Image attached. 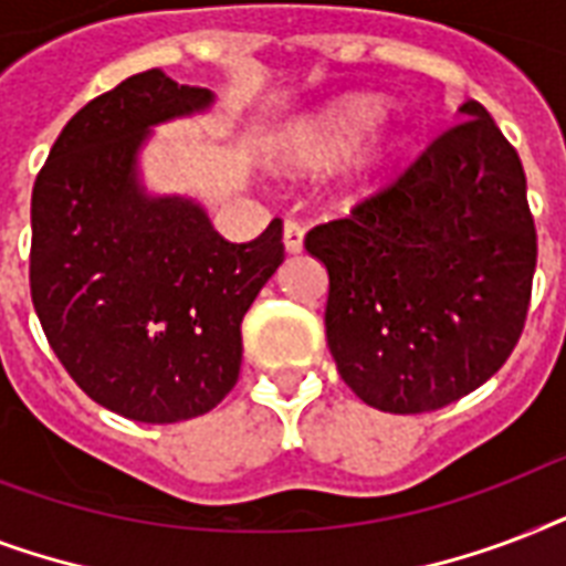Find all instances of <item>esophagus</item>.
I'll return each mask as SVG.
<instances>
[{
	"label": "esophagus",
	"instance_id": "1",
	"mask_svg": "<svg viewBox=\"0 0 566 566\" xmlns=\"http://www.w3.org/2000/svg\"><path fill=\"white\" fill-rule=\"evenodd\" d=\"M302 243H305V229H302L300 222H284V249H287L291 255H296V252H302Z\"/></svg>",
	"mask_w": 566,
	"mask_h": 566
}]
</instances>
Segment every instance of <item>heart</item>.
Wrapping results in <instances>:
<instances>
[{"mask_svg":"<svg viewBox=\"0 0 566 566\" xmlns=\"http://www.w3.org/2000/svg\"><path fill=\"white\" fill-rule=\"evenodd\" d=\"M387 105L385 99L370 96V93H355L344 99L332 102L317 114L293 123L279 140V158L293 170H319L328 164L340 161L349 155L373 128L385 119ZM402 155V137L381 135L370 146H364L349 170H346L344 190L353 199L376 193L387 172L394 170V164Z\"/></svg>","mask_w":566,"mask_h":566,"instance_id":"obj_1","label":"heart"}]
</instances>
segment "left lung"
Segmentation results:
<instances>
[{
	"label": "left lung",
	"mask_w": 566,
	"mask_h": 566,
	"mask_svg": "<svg viewBox=\"0 0 566 566\" xmlns=\"http://www.w3.org/2000/svg\"><path fill=\"white\" fill-rule=\"evenodd\" d=\"M399 179L308 231L328 273L337 373L378 411L422 413L484 385L517 346L537 264L517 149L475 99Z\"/></svg>",
	"instance_id": "left-lung-1"
}]
</instances>
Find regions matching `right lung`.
<instances>
[{"instance_id":"1","label":"right lung","mask_w":566,"mask_h":566,"mask_svg":"<svg viewBox=\"0 0 566 566\" xmlns=\"http://www.w3.org/2000/svg\"><path fill=\"white\" fill-rule=\"evenodd\" d=\"M208 87L146 70L87 102L31 190V302L57 361L137 422L211 411L240 373V323L284 261L282 220L229 243L190 196L149 193L153 128L205 114Z\"/></svg>"}]
</instances>
